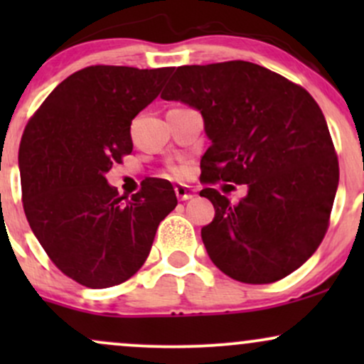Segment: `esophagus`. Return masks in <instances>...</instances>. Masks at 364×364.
Instances as JSON below:
<instances>
[{
	"instance_id": "1",
	"label": "esophagus",
	"mask_w": 364,
	"mask_h": 364,
	"mask_svg": "<svg viewBox=\"0 0 364 364\" xmlns=\"http://www.w3.org/2000/svg\"><path fill=\"white\" fill-rule=\"evenodd\" d=\"M174 191H176V196L179 200H190V198H193L195 196V190L191 186H188V185H176V188H174Z\"/></svg>"
}]
</instances>
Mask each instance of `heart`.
I'll return each mask as SVG.
<instances>
[{"mask_svg":"<svg viewBox=\"0 0 364 364\" xmlns=\"http://www.w3.org/2000/svg\"><path fill=\"white\" fill-rule=\"evenodd\" d=\"M174 173H176V174H183V169H174Z\"/></svg>","mask_w":364,"mask_h":364,"instance_id":"b5f03b06","label":"heart"}]
</instances>
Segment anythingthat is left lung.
Wrapping results in <instances>:
<instances>
[{
	"mask_svg": "<svg viewBox=\"0 0 364 364\" xmlns=\"http://www.w3.org/2000/svg\"><path fill=\"white\" fill-rule=\"evenodd\" d=\"M202 114L203 183L248 186L240 203L215 188L202 241L219 270L246 284L294 272L323 240L339 186L327 121L299 85L248 61L179 66L161 95Z\"/></svg>",
	"mask_w": 364,
	"mask_h": 364,
	"instance_id": "left-lung-1",
	"label": "left lung"
}]
</instances>
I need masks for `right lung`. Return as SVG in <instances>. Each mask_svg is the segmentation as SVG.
I'll use <instances>...</instances> for the list:
<instances>
[{"label":"right lung","instance_id":"obj_1","mask_svg":"<svg viewBox=\"0 0 364 364\" xmlns=\"http://www.w3.org/2000/svg\"><path fill=\"white\" fill-rule=\"evenodd\" d=\"M173 68L89 66L70 75L28 121L18 166L23 210L54 265L92 289L128 281L147 260L161 220L178 205L168 179L132 198L106 174L132 154V121Z\"/></svg>","mask_w":364,"mask_h":364}]
</instances>
